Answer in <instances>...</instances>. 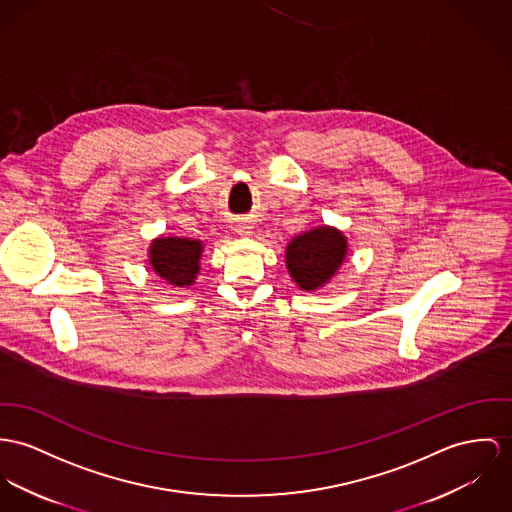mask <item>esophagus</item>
<instances>
[{"label":"esophagus","instance_id":"esophagus-1","mask_svg":"<svg viewBox=\"0 0 512 512\" xmlns=\"http://www.w3.org/2000/svg\"><path fill=\"white\" fill-rule=\"evenodd\" d=\"M237 234H239V236H251V234H253V228H251L249 224H239V226H237Z\"/></svg>","mask_w":512,"mask_h":512}]
</instances>
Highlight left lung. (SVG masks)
I'll use <instances>...</instances> for the list:
<instances>
[{"label":"left lung","instance_id":"obj_1","mask_svg":"<svg viewBox=\"0 0 512 512\" xmlns=\"http://www.w3.org/2000/svg\"><path fill=\"white\" fill-rule=\"evenodd\" d=\"M349 239L333 226H317L294 237L284 251L286 269L300 290L315 292L347 261Z\"/></svg>","mask_w":512,"mask_h":512}]
</instances>
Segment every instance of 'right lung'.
Here are the masks:
<instances>
[{
	"mask_svg": "<svg viewBox=\"0 0 512 512\" xmlns=\"http://www.w3.org/2000/svg\"><path fill=\"white\" fill-rule=\"evenodd\" d=\"M204 243L193 237L159 236L152 239L148 263L173 288H189L200 273Z\"/></svg>",
	"mask_w": 512,
	"mask_h": 512,
	"instance_id": "1",
	"label": "right lung"
}]
</instances>
